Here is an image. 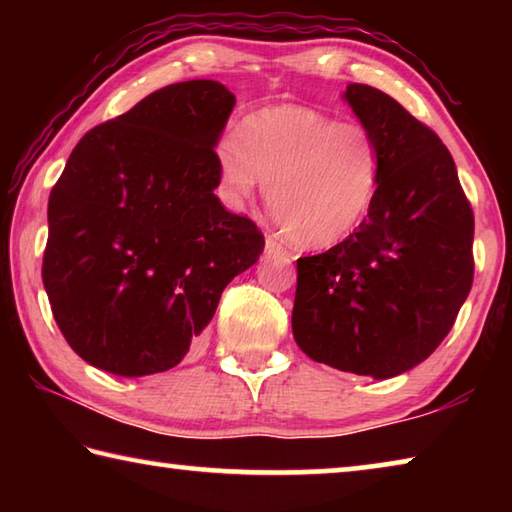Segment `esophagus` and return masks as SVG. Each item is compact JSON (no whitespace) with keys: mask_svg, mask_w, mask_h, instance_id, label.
<instances>
[{"mask_svg":"<svg viewBox=\"0 0 512 512\" xmlns=\"http://www.w3.org/2000/svg\"><path fill=\"white\" fill-rule=\"evenodd\" d=\"M266 255H268V257H282V259H289V257H291L289 250L284 248V246L280 244V241H277V239L271 237V235L266 237Z\"/></svg>","mask_w":512,"mask_h":512,"instance_id":"1","label":"esophagus"}]
</instances>
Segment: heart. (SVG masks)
Segmentation results:
<instances>
[{"instance_id": "obj_1", "label": "heart", "mask_w": 512, "mask_h": 512, "mask_svg": "<svg viewBox=\"0 0 512 512\" xmlns=\"http://www.w3.org/2000/svg\"><path fill=\"white\" fill-rule=\"evenodd\" d=\"M384 158L370 128L307 106H271L248 115L239 137L219 146V183L230 205L266 183V203L305 248L350 237L375 203Z\"/></svg>"}]
</instances>
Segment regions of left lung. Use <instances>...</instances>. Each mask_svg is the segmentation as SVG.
<instances>
[{
    "instance_id": "8db88e82",
    "label": "left lung",
    "mask_w": 512,
    "mask_h": 512,
    "mask_svg": "<svg viewBox=\"0 0 512 512\" xmlns=\"http://www.w3.org/2000/svg\"><path fill=\"white\" fill-rule=\"evenodd\" d=\"M377 137L384 171L366 219L341 244L298 259L293 339L309 359L388 379L418 366L472 289L474 214L440 137L363 83L343 92Z\"/></svg>"
}]
</instances>
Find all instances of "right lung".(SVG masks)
Masks as SVG:
<instances>
[{
    "label": "right lung",
    "instance_id": "right-lung-1",
    "mask_svg": "<svg viewBox=\"0 0 512 512\" xmlns=\"http://www.w3.org/2000/svg\"><path fill=\"white\" fill-rule=\"evenodd\" d=\"M235 94L173 83L94 126L49 194L42 282L65 341L119 377L178 366L264 235L225 210L219 144Z\"/></svg>",
    "mask_w": 512,
    "mask_h": 512
}]
</instances>
